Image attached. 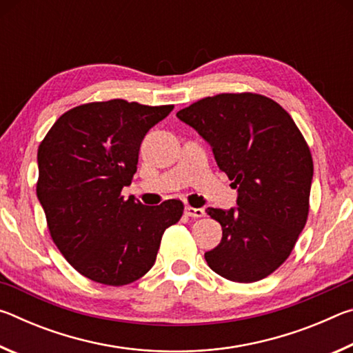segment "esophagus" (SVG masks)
Listing matches in <instances>:
<instances>
[{
  "instance_id": "1",
  "label": "esophagus",
  "mask_w": 353,
  "mask_h": 353,
  "mask_svg": "<svg viewBox=\"0 0 353 353\" xmlns=\"http://www.w3.org/2000/svg\"><path fill=\"white\" fill-rule=\"evenodd\" d=\"M185 214L190 218H202L205 214V212L202 208H194V207H185Z\"/></svg>"
}]
</instances>
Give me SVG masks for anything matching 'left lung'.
Here are the masks:
<instances>
[{
    "label": "left lung",
    "instance_id": "obj_1",
    "mask_svg": "<svg viewBox=\"0 0 353 353\" xmlns=\"http://www.w3.org/2000/svg\"><path fill=\"white\" fill-rule=\"evenodd\" d=\"M212 146L236 205L207 208L223 227L207 265L232 282L270 276L288 259L308 216L313 160L290 113L254 93H223L177 112Z\"/></svg>",
    "mask_w": 353,
    "mask_h": 353
}]
</instances>
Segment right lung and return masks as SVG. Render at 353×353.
Instances as JSON below:
<instances>
[{
    "mask_svg": "<svg viewBox=\"0 0 353 353\" xmlns=\"http://www.w3.org/2000/svg\"><path fill=\"white\" fill-rule=\"evenodd\" d=\"M174 105L124 99L74 107L57 119L37 152V198L52 241L93 282L121 286L151 270L165 229L183 204L148 207L121 190L132 182L141 141Z\"/></svg>",
    "mask_w": 353,
    "mask_h": 353,
    "instance_id": "obj_1",
    "label": "right lung"
}]
</instances>
